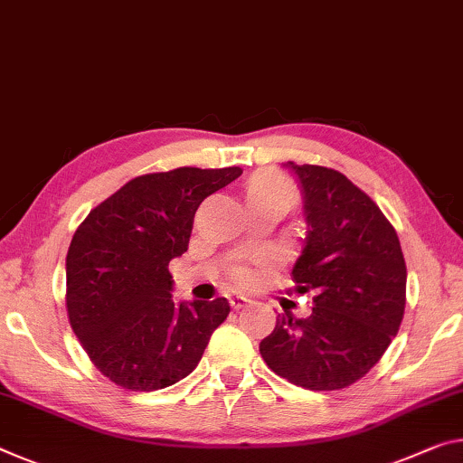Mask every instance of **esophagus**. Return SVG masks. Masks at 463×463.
I'll use <instances>...</instances> for the list:
<instances>
[{
    "label": "esophagus",
    "mask_w": 463,
    "mask_h": 463,
    "mask_svg": "<svg viewBox=\"0 0 463 463\" xmlns=\"http://www.w3.org/2000/svg\"><path fill=\"white\" fill-rule=\"evenodd\" d=\"M229 300H231L232 309H243V307L249 303V298L243 295H232Z\"/></svg>",
    "instance_id": "34e87169"
}]
</instances>
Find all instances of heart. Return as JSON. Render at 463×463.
Instances as JSON below:
<instances>
[{"label": "heart", "mask_w": 463, "mask_h": 463, "mask_svg": "<svg viewBox=\"0 0 463 463\" xmlns=\"http://www.w3.org/2000/svg\"><path fill=\"white\" fill-rule=\"evenodd\" d=\"M274 194H282L288 195L295 200V192L292 187L286 183L282 177H278L274 173H260L258 177H253V181L249 183L247 187V197L253 200V197H261V195H274ZM234 280L245 284L249 282V271L247 269H237L234 271Z\"/></svg>", "instance_id": "obj_1"}]
</instances>
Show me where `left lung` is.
<instances>
[{"instance_id":"8db88e82","label":"left lung","mask_w":463,"mask_h":463,"mask_svg":"<svg viewBox=\"0 0 463 463\" xmlns=\"http://www.w3.org/2000/svg\"><path fill=\"white\" fill-rule=\"evenodd\" d=\"M303 192L305 247L292 268L313 313L278 315L260 344L276 375L313 392L344 390L379 363L406 307V261L379 205L334 168L286 163Z\"/></svg>"}]
</instances>
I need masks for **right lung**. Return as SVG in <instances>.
<instances>
[{
  "mask_svg": "<svg viewBox=\"0 0 463 463\" xmlns=\"http://www.w3.org/2000/svg\"><path fill=\"white\" fill-rule=\"evenodd\" d=\"M239 166H181L128 181L90 210L65 258V305L94 366L123 390L154 392L192 373L231 313L226 298L173 303L168 261L187 251L195 210Z\"/></svg>",
  "mask_w": 463,
  "mask_h": 463,
  "instance_id": "right-lung-1",
  "label": "right lung"
}]
</instances>
